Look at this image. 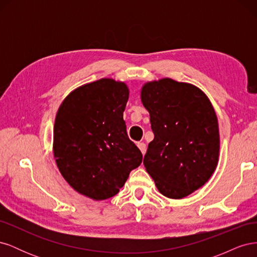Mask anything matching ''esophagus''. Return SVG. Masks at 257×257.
<instances>
[{
  "label": "esophagus",
  "mask_w": 257,
  "mask_h": 257,
  "mask_svg": "<svg viewBox=\"0 0 257 257\" xmlns=\"http://www.w3.org/2000/svg\"><path fill=\"white\" fill-rule=\"evenodd\" d=\"M137 146L139 148V150L142 151V153L145 154L146 153V144H144V143H137Z\"/></svg>",
  "instance_id": "obj_1"
}]
</instances>
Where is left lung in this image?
<instances>
[{"instance_id":"left-lung-1","label":"left lung","mask_w":257,"mask_h":257,"mask_svg":"<svg viewBox=\"0 0 257 257\" xmlns=\"http://www.w3.org/2000/svg\"><path fill=\"white\" fill-rule=\"evenodd\" d=\"M154 139L144 165L161 194L180 199L201 188L219 161V124L205 93L170 78L144 84Z\"/></svg>"}]
</instances>
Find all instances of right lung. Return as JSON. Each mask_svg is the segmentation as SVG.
<instances>
[{"label":"right lung","instance_id":"right-lung-1","mask_svg":"<svg viewBox=\"0 0 257 257\" xmlns=\"http://www.w3.org/2000/svg\"><path fill=\"white\" fill-rule=\"evenodd\" d=\"M127 85L103 78L77 88L62 102L53 127V155L72 188L94 200L118 194L143 154L126 133Z\"/></svg>","mask_w":257,"mask_h":257}]
</instances>
